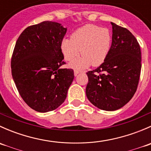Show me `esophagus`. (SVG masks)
<instances>
[{"label":"esophagus","instance_id":"esophagus-1","mask_svg":"<svg viewBox=\"0 0 151 151\" xmlns=\"http://www.w3.org/2000/svg\"><path fill=\"white\" fill-rule=\"evenodd\" d=\"M83 71H80V70H77V69H74V76H77V74H79V73L82 72Z\"/></svg>","mask_w":151,"mask_h":151}]
</instances>
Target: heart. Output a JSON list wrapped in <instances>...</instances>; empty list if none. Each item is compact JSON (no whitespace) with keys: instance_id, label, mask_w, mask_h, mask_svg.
<instances>
[{"instance_id":"b5f03b06","label":"heart","mask_w":151,"mask_h":151,"mask_svg":"<svg viewBox=\"0 0 151 151\" xmlns=\"http://www.w3.org/2000/svg\"><path fill=\"white\" fill-rule=\"evenodd\" d=\"M112 36L109 30L94 25H86L71 34V39H64L60 49L66 61H72L80 54V59L72 62L74 68H83L92 65L98 66L106 60L110 50Z\"/></svg>"}]
</instances>
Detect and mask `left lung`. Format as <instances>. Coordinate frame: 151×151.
Listing matches in <instances>:
<instances>
[{
    "label": "left lung",
    "instance_id": "obj_1",
    "mask_svg": "<svg viewBox=\"0 0 151 151\" xmlns=\"http://www.w3.org/2000/svg\"><path fill=\"white\" fill-rule=\"evenodd\" d=\"M112 42L102 64L86 73V96L94 106L114 111L127 104L137 88L141 72V50L133 34L111 22Z\"/></svg>",
    "mask_w": 151,
    "mask_h": 151
}]
</instances>
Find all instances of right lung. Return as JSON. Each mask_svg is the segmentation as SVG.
Listing matches in <instances>:
<instances>
[{"label":"right lung","instance_id":"right-lung-1","mask_svg":"<svg viewBox=\"0 0 151 151\" xmlns=\"http://www.w3.org/2000/svg\"><path fill=\"white\" fill-rule=\"evenodd\" d=\"M67 29L60 23L45 21L22 31L14 49L12 74L19 95L39 112L52 111L65 101L74 80L66 64L60 45Z\"/></svg>","mask_w":151,"mask_h":151}]
</instances>
